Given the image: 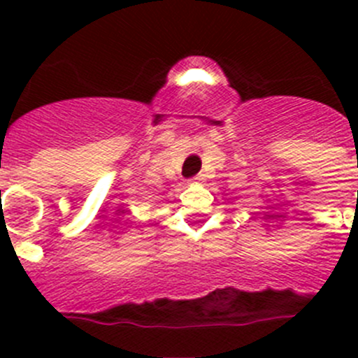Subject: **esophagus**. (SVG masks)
Returning a JSON list of instances; mask_svg holds the SVG:
<instances>
[{
  "label": "esophagus",
  "instance_id": "34e87169",
  "mask_svg": "<svg viewBox=\"0 0 358 358\" xmlns=\"http://www.w3.org/2000/svg\"><path fill=\"white\" fill-rule=\"evenodd\" d=\"M194 182H202V180H204V175H202V173H199V175H196L194 176Z\"/></svg>",
  "mask_w": 358,
  "mask_h": 358
}]
</instances>
